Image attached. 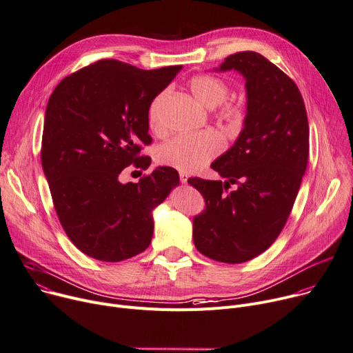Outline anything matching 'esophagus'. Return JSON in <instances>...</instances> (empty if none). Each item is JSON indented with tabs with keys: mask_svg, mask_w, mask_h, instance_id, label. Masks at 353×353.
Returning <instances> with one entry per match:
<instances>
[{
	"mask_svg": "<svg viewBox=\"0 0 353 353\" xmlns=\"http://www.w3.org/2000/svg\"><path fill=\"white\" fill-rule=\"evenodd\" d=\"M188 178H189V176H188L186 172H179V179H181L182 183H186V182H188Z\"/></svg>",
	"mask_w": 353,
	"mask_h": 353,
	"instance_id": "obj_1",
	"label": "esophagus"
}]
</instances>
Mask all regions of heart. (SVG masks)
Returning <instances> with one entry per match:
<instances>
[{"label":"heart","instance_id":"b5f03b06","mask_svg":"<svg viewBox=\"0 0 353 353\" xmlns=\"http://www.w3.org/2000/svg\"><path fill=\"white\" fill-rule=\"evenodd\" d=\"M188 86L192 96L206 108L218 107L229 94V86L222 79L212 74L194 76L189 80ZM162 100H164V94L155 97L148 110V124L155 132L162 128L159 117ZM223 116L229 119H239L240 112L236 105H226L223 108ZM222 139L213 132L176 135V137L158 147L157 159L161 165L192 174L205 168L222 151Z\"/></svg>","mask_w":353,"mask_h":353}]
</instances>
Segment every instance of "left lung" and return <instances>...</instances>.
I'll list each match as a JSON object with an SVG mask.
<instances>
[{
    "mask_svg": "<svg viewBox=\"0 0 353 353\" xmlns=\"http://www.w3.org/2000/svg\"><path fill=\"white\" fill-rule=\"evenodd\" d=\"M228 70L246 80V116L234 144L210 165L226 181L188 183L205 199L194 218L195 248L237 264L265 252L283 230L307 170L310 127L296 85L260 53H234L214 69Z\"/></svg>",
    "mask_w": 353,
    "mask_h": 353,
    "instance_id": "8db88e82",
    "label": "left lung"
}]
</instances>
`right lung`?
<instances>
[{
	"mask_svg": "<svg viewBox=\"0 0 353 353\" xmlns=\"http://www.w3.org/2000/svg\"><path fill=\"white\" fill-rule=\"evenodd\" d=\"M182 66L143 70L104 59L65 77L49 97L42 168L55 210L73 245L89 257L117 263L144 252L154 233L152 210L179 183L158 167L137 183L119 175L147 170L148 110Z\"/></svg>",
	"mask_w": 353,
	"mask_h": 353,
	"instance_id": "1",
	"label": "right lung"
}]
</instances>
